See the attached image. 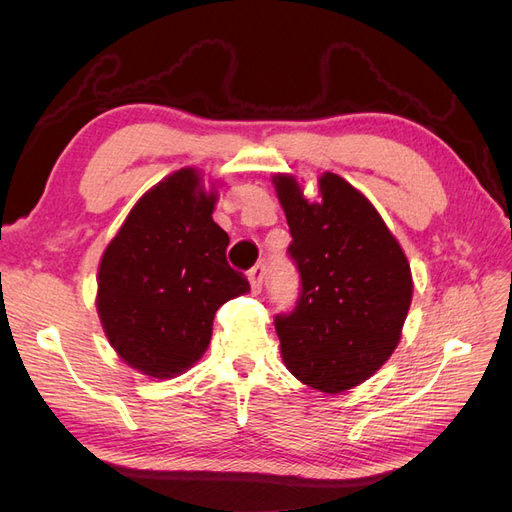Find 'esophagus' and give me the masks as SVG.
Returning a JSON list of instances; mask_svg holds the SVG:
<instances>
[{"instance_id":"esophagus-1","label":"esophagus","mask_w":512,"mask_h":512,"mask_svg":"<svg viewBox=\"0 0 512 512\" xmlns=\"http://www.w3.org/2000/svg\"><path fill=\"white\" fill-rule=\"evenodd\" d=\"M262 277H265V265H256L250 269V273H247V280H250L254 294L262 290Z\"/></svg>"}]
</instances>
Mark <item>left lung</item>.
Wrapping results in <instances>:
<instances>
[{"mask_svg":"<svg viewBox=\"0 0 512 512\" xmlns=\"http://www.w3.org/2000/svg\"><path fill=\"white\" fill-rule=\"evenodd\" d=\"M273 185L301 273L297 307L275 318L284 365L312 389L344 393L397 348L412 303L410 262L376 207L339 175L318 179V200L294 175L277 173Z\"/></svg>","mask_w":512,"mask_h":512,"instance_id":"8db88e82","label":"left lung"}]
</instances>
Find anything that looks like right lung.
I'll use <instances>...</instances> for the list:
<instances>
[{
  "mask_svg": "<svg viewBox=\"0 0 512 512\" xmlns=\"http://www.w3.org/2000/svg\"><path fill=\"white\" fill-rule=\"evenodd\" d=\"M218 190L181 168L145 192L106 245L96 307L115 352L141 374L175 378L209 348L213 316L250 292L226 262L228 235L213 222Z\"/></svg>",
  "mask_w": 512,
  "mask_h": 512,
  "instance_id": "add662e5",
  "label": "right lung"
}]
</instances>
